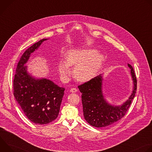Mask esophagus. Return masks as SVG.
<instances>
[{
    "mask_svg": "<svg viewBox=\"0 0 152 152\" xmlns=\"http://www.w3.org/2000/svg\"><path fill=\"white\" fill-rule=\"evenodd\" d=\"M77 91V90L75 88H73L70 90V92H72V93H76Z\"/></svg>",
    "mask_w": 152,
    "mask_h": 152,
    "instance_id": "obj_1",
    "label": "esophagus"
}]
</instances>
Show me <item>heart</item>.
<instances>
[{
  "label": "heart",
  "instance_id": "obj_1",
  "mask_svg": "<svg viewBox=\"0 0 152 152\" xmlns=\"http://www.w3.org/2000/svg\"><path fill=\"white\" fill-rule=\"evenodd\" d=\"M93 49H72L66 53V61H60L58 69L61 77L66 80L70 76L69 67H74L73 75L80 82H87L96 76L100 70L104 56Z\"/></svg>",
  "mask_w": 152,
  "mask_h": 152
}]
</instances>
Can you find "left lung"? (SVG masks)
<instances>
[{
	"instance_id": "8db88e82",
	"label": "left lung",
	"mask_w": 152,
	"mask_h": 152,
	"mask_svg": "<svg viewBox=\"0 0 152 152\" xmlns=\"http://www.w3.org/2000/svg\"><path fill=\"white\" fill-rule=\"evenodd\" d=\"M128 66L131 69L134 80V90L129 99L121 106H112L104 100L102 90V77L100 75L78 86L82 93L84 118L90 125L96 127H106L125 115L135 97L137 88L134 70L131 65L128 64Z\"/></svg>"
}]
</instances>
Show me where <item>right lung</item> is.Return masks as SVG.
I'll list each match as a JSON object with an SVG mask.
<instances>
[{
	"label": "right lung",
	"instance_id": "obj_1",
	"mask_svg": "<svg viewBox=\"0 0 152 152\" xmlns=\"http://www.w3.org/2000/svg\"><path fill=\"white\" fill-rule=\"evenodd\" d=\"M46 39L38 41L23 53L13 80V94L17 102L27 118L38 124L49 123L57 118L65 90L49 79H35L26 71L25 64L31 53Z\"/></svg>",
	"mask_w": 152,
	"mask_h": 152
}]
</instances>
